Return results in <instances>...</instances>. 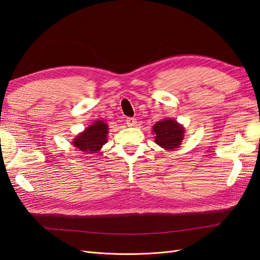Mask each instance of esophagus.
<instances>
[{
    "label": "esophagus",
    "mask_w": 260,
    "mask_h": 260,
    "mask_svg": "<svg viewBox=\"0 0 260 260\" xmlns=\"http://www.w3.org/2000/svg\"><path fill=\"white\" fill-rule=\"evenodd\" d=\"M125 123H127L129 127H135L137 124V120L135 118H127V119H125Z\"/></svg>",
    "instance_id": "34e87169"
}]
</instances>
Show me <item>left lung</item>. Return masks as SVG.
<instances>
[{"label": "left lung", "instance_id": "1", "mask_svg": "<svg viewBox=\"0 0 260 260\" xmlns=\"http://www.w3.org/2000/svg\"><path fill=\"white\" fill-rule=\"evenodd\" d=\"M185 129L177 120L166 118L157 121L153 125V133L155 137V143L160 147L171 151L178 148L184 139Z\"/></svg>", "mask_w": 260, "mask_h": 260}]
</instances>
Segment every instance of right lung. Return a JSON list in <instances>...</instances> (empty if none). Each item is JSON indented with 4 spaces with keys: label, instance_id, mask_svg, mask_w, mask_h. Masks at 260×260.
Instances as JSON below:
<instances>
[{
    "label": "right lung",
    "instance_id": "obj_1",
    "mask_svg": "<svg viewBox=\"0 0 260 260\" xmlns=\"http://www.w3.org/2000/svg\"><path fill=\"white\" fill-rule=\"evenodd\" d=\"M108 124L103 120H96L78 135L74 141V146L84 154L98 153L107 143Z\"/></svg>",
    "mask_w": 260,
    "mask_h": 260
}]
</instances>
